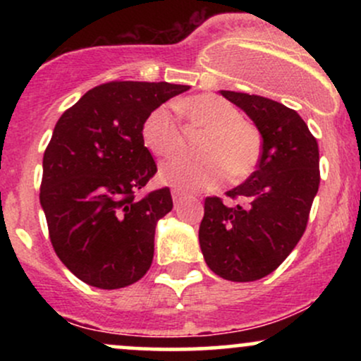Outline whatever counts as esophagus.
<instances>
[{"instance_id": "obj_1", "label": "esophagus", "mask_w": 361, "mask_h": 361, "mask_svg": "<svg viewBox=\"0 0 361 361\" xmlns=\"http://www.w3.org/2000/svg\"><path fill=\"white\" fill-rule=\"evenodd\" d=\"M171 197H173V200H175V204H178V202H180L181 198L185 197V193H183V192H180V190H173V192H171Z\"/></svg>"}]
</instances>
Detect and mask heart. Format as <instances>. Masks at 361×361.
I'll return each mask as SVG.
<instances>
[{
	"label": "heart",
	"mask_w": 361,
	"mask_h": 361,
	"mask_svg": "<svg viewBox=\"0 0 361 361\" xmlns=\"http://www.w3.org/2000/svg\"><path fill=\"white\" fill-rule=\"evenodd\" d=\"M190 127L202 128L198 152L204 157L171 156L161 163L159 181L180 192H200L222 183L227 175L233 181L251 176L261 159V134L243 120L231 102L215 94L186 98L178 106ZM142 142L152 154L168 156L180 147L181 127L168 105L156 106L140 128Z\"/></svg>",
	"instance_id": "heart-1"
}]
</instances>
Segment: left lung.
<instances>
[{"instance_id":"obj_1","label":"left lung","mask_w":361,"mask_h":361,"mask_svg":"<svg viewBox=\"0 0 361 361\" xmlns=\"http://www.w3.org/2000/svg\"><path fill=\"white\" fill-rule=\"evenodd\" d=\"M246 111L263 137L258 168L226 195L207 197L198 239L205 263L231 281L270 275L305 233L319 190V147L295 110L258 94L221 91Z\"/></svg>"}]
</instances>
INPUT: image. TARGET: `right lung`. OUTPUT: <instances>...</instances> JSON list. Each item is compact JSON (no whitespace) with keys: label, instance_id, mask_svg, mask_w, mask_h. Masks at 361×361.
<instances>
[{"label":"right lung","instance_id":"obj_1","mask_svg":"<svg viewBox=\"0 0 361 361\" xmlns=\"http://www.w3.org/2000/svg\"><path fill=\"white\" fill-rule=\"evenodd\" d=\"M186 90L110 81L82 94L54 127L40 205L56 255L91 287H127L151 267L156 224L173 198L168 186L135 195L157 171L140 128L156 106Z\"/></svg>","mask_w":361,"mask_h":361}]
</instances>
